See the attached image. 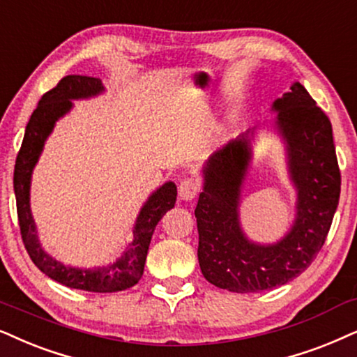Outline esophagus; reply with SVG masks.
<instances>
[{
  "label": "esophagus",
  "mask_w": 357,
  "mask_h": 357,
  "mask_svg": "<svg viewBox=\"0 0 357 357\" xmlns=\"http://www.w3.org/2000/svg\"><path fill=\"white\" fill-rule=\"evenodd\" d=\"M197 193H198V183L195 182V180L188 178V177L180 180V183H178L180 200H183V202L193 200V198L197 197Z\"/></svg>",
  "instance_id": "34e87169"
}]
</instances>
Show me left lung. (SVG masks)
Listing matches in <instances>:
<instances>
[{"mask_svg": "<svg viewBox=\"0 0 357 357\" xmlns=\"http://www.w3.org/2000/svg\"><path fill=\"white\" fill-rule=\"evenodd\" d=\"M272 109L297 188V215L284 238L262 246L241 229L239 195L251 160L252 131L215 152L203 169L205 183L195 208L198 262L210 284L236 294L271 290L302 274L321 251L340 202L341 174L323 109L298 82Z\"/></svg>", "mask_w": 357, "mask_h": 357, "instance_id": "left-lung-1", "label": "left lung"}]
</instances>
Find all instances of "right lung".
<instances>
[{"label":"right lung","instance_id":"add662e5","mask_svg":"<svg viewBox=\"0 0 357 357\" xmlns=\"http://www.w3.org/2000/svg\"><path fill=\"white\" fill-rule=\"evenodd\" d=\"M103 83L100 78L85 75H67L43 95L39 105L31 114L26 126L24 139L17 152L15 165V193L17 206V220H20L21 238L32 262L50 279L70 289L98 291L126 290L136 285L144 272L147 249L151 238L162 216L174 208L177 200V187L174 182H167L157 188L139 211L134 226L132 243L126 248L123 256L109 266L95 267V269H78V267L63 266L55 261L40 246L34 220H32L29 205L31 175L34 170L40 152L44 149L45 139L52 132L55 121L68 113L72 108V100H82L96 96L103 91Z\"/></svg>","mask_w":357,"mask_h":357}]
</instances>
